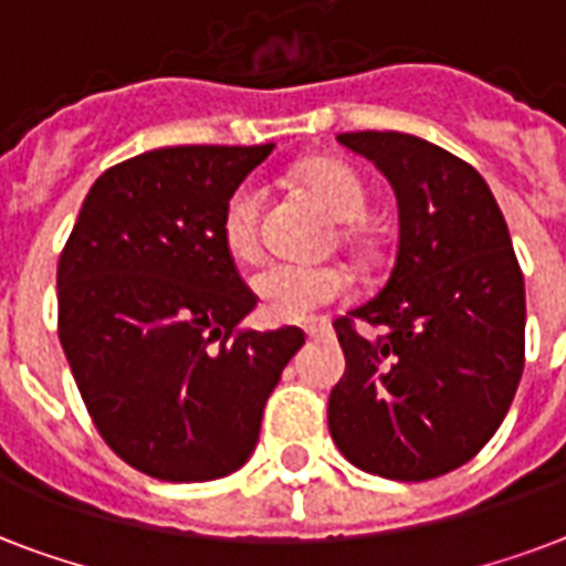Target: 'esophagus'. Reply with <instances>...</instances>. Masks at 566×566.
<instances>
[{"mask_svg":"<svg viewBox=\"0 0 566 566\" xmlns=\"http://www.w3.org/2000/svg\"><path fill=\"white\" fill-rule=\"evenodd\" d=\"M324 331H327V324H324V322H313V324H306V327H304L306 336H322Z\"/></svg>","mask_w":566,"mask_h":566,"instance_id":"1","label":"esophagus"}]
</instances>
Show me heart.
I'll use <instances>...</instances> for the list:
<instances>
[{
	"label": "heart",
	"instance_id": "heart-1",
	"mask_svg": "<svg viewBox=\"0 0 566 566\" xmlns=\"http://www.w3.org/2000/svg\"><path fill=\"white\" fill-rule=\"evenodd\" d=\"M301 186L318 197L324 209L343 223L360 221L366 214V188L352 170L333 161H315L301 170ZM262 188L256 182H239L221 209L223 251L239 262H253L262 251L260 239ZM260 310L271 322H306L322 306L343 301L354 289L352 271L336 262L301 265V262H269L251 280Z\"/></svg>",
	"mask_w": 566,
	"mask_h": 566
}]
</instances>
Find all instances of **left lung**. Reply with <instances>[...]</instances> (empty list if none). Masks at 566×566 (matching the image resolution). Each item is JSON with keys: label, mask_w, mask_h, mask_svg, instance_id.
I'll list each match as a JSON object with an SVG mask.
<instances>
[{"label": "left lung", "mask_w": 566, "mask_h": 566, "mask_svg": "<svg viewBox=\"0 0 566 566\" xmlns=\"http://www.w3.org/2000/svg\"><path fill=\"white\" fill-rule=\"evenodd\" d=\"M336 142L389 179L398 253L387 286L333 322L345 375L327 401L333 442L363 472L428 481L479 454L525 363V283L496 197L472 165L405 133ZM354 317L380 326L360 337Z\"/></svg>", "instance_id": "obj_1"}]
</instances>
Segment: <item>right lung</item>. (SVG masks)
<instances>
[{"label":"right lung","instance_id":"obj_1","mask_svg":"<svg viewBox=\"0 0 566 566\" xmlns=\"http://www.w3.org/2000/svg\"><path fill=\"white\" fill-rule=\"evenodd\" d=\"M274 144L161 147L108 168L59 260V339L103 440L161 481L248 463L297 327L242 331L256 306L223 251L227 197Z\"/></svg>","mask_w":566,"mask_h":566}]
</instances>
